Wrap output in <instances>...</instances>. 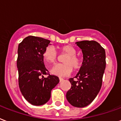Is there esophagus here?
Instances as JSON below:
<instances>
[{"label":"esophagus","instance_id":"obj_1","mask_svg":"<svg viewBox=\"0 0 121 121\" xmlns=\"http://www.w3.org/2000/svg\"><path fill=\"white\" fill-rule=\"evenodd\" d=\"M59 79H60V82L63 81V78H61V77H60V78H59Z\"/></svg>","mask_w":121,"mask_h":121}]
</instances>
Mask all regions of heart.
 Listing matches in <instances>:
<instances>
[{"mask_svg": "<svg viewBox=\"0 0 121 121\" xmlns=\"http://www.w3.org/2000/svg\"><path fill=\"white\" fill-rule=\"evenodd\" d=\"M61 53L67 54V56L63 61L64 64H57L51 69L52 75L58 76H66L69 75L72 70L78 71L82 66V60L80 57L76 55L77 51L73 46L65 45L60 48ZM58 54L52 47H48L43 53L44 61L48 65L54 63L57 60Z\"/></svg>", "mask_w": 121, "mask_h": 121, "instance_id": "heart-1", "label": "heart"}]
</instances>
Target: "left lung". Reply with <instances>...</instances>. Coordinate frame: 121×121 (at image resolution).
Segmentation results:
<instances>
[{"label":"left lung","mask_w":121,"mask_h":121,"mask_svg":"<svg viewBox=\"0 0 121 121\" xmlns=\"http://www.w3.org/2000/svg\"><path fill=\"white\" fill-rule=\"evenodd\" d=\"M83 54L82 66L73 78L69 79L71 88L66 97L73 107L82 108L93 101L99 93L105 70V51L95 40L77 42Z\"/></svg>","instance_id":"obj_1"}]
</instances>
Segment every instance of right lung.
<instances>
[{
  "label": "right lung",
  "mask_w": 121,
  "mask_h": 121,
  "mask_svg": "<svg viewBox=\"0 0 121 121\" xmlns=\"http://www.w3.org/2000/svg\"><path fill=\"white\" fill-rule=\"evenodd\" d=\"M50 40L28 36L18 45L17 68L21 93L33 105H42L49 100L51 92L59 78L50 75L44 63L43 53ZM44 75H48L44 78Z\"/></svg>",
  "instance_id": "1"
}]
</instances>
